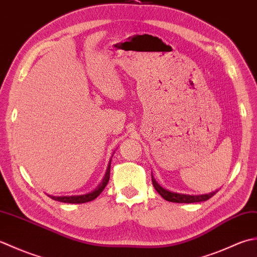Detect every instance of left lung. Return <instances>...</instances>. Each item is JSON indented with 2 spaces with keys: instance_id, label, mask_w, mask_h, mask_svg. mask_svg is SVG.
<instances>
[{
  "instance_id": "1",
  "label": "left lung",
  "mask_w": 257,
  "mask_h": 257,
  "mask_svg": "<svg viewBox=\"0 0 257 257\" xmlns=\"http://www.w3.org/2000/svg\"><path fill=\"white\" fill-rule=\"evenodd\" d=\"M152 183H153V186L155 187L156 192L164 198V200L169 202H174V203H197V202H204L207 201L208 198H211L216 194V192L208 193V194H202V195H186V194H179V193L170 192L165 190V188L162 187L155 179L152 176Z\"/></svg>"
}]
</instances>
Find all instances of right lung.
<instances>
[{
	"mask_svg": "<svg viewBox=\"0 0 257 257\" xmlns=\"http://www.w3.org/2000/svg\"><path fill=\"white\" fill-rule=\"evenodd\" d=\"M109 169H111V161H109L106 173H105V175H104V179L102 180L101 184H99L94 191L87 193V194L74 195V196H51L50 195V197L54 201H59V202H63V203H71V204H82V203H86V202L95 200V198L99 194H101L102 191L107 185L108 180H109V172H111L109 171Z\"/></svg>",
	"mask_w": 257,
	"mask_h": 257,
	"instance_id": "1",
	"label": "right lung"
}]
</instances>
